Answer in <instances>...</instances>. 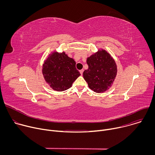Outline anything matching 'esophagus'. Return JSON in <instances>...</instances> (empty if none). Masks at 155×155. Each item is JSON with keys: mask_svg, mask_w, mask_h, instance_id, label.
Masks as SVG:
<instances>
[{"mask_svg": "<svg viewBox=\"0 0 155 155\" xmlns=\"http://www.w3.org/2000/svg\"><path fill=\"white\" fill-rule=\"evenodd\" d=\"M83 71H84V70H83V69H82V70H80V74H81V75H83Z\"/></svg>", "mask_w": 155, "mask_h": 155, "instance_id": "1", "label": "esophagus"}]
</instances>
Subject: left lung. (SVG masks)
<instances>
[{
  "label": "left lung",
  "instance_id": "8db88e82",
  "mask_svg": "<svg viewBox=\"0 0 155 155\" xmlns=\"http://www.w3.org/2000/svg\"><path fill=\"white\" fill-rule=\"evenodd\" d=\"M88 69L83 72V78L88 86L96 93H104L111 87L117 74L114 59L107 51L101 49L88 57Z\"/></svg>",
  "mask_w": 155,
  "mask_h": 155
}]
</instances>
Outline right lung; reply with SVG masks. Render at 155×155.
<instances>
[{"instance_id":"right-lung-1","label":"right lung","mask_w":155,"mask_h":155,"mask_svg":"<svg viewBox=\"0 0 155 155\" xmlns=\"http://www.w3.org/2000/svg\"><path fill=\"white\" fill-rule=\"evenodd\" d=\"M76 62L65 52L54 51L48 55L42 66V74L47 83L54 91H63L72 87L80 75Z\"/></svg>"}]
</instances>
